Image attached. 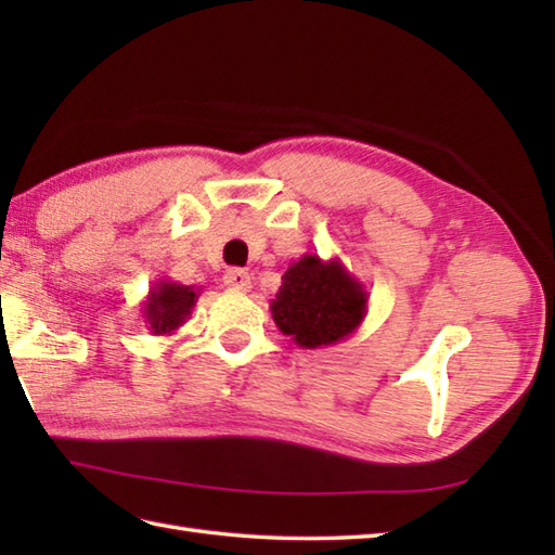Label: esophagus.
Here are the masks:
<instances>
[{
	"mask_svg": "<svg viewBox=\"0 0 555 555\" xmlns=\"http://www.w3.org/2000/svg\"><path fill=\"white\" fill-rule=\"evenodd\" d=\"M223 284L235 291H250L253 288V276L247 274L245 269H229L223 274Z\"/></svg>",
	"mask_w": 555,
	"mask_h": 555,
	"instance_id": "esophagus-1",
	"label": "esophagus"
}]
</instances>
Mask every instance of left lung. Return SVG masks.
<instances>
[{
    "label": "left lung",
    "instance_id": "left-lung-1",
    "mask_svg": "<svg viewBox=\"0 0 555 555\" xmlns=\"http://www.w3.org/2000/svg\"><path fill=\"white\" fill-rule=\"evenodd\" d=\"M367 302L370 293L338 257L324 262L317 253H305L281 276L269 310L281 334L314 350L356 334L367 317Z\"/></svg>",
    "mask_w": 555,
    "mask_h": 555
}]
</instances>
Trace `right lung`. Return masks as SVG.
Returning <instances> with one entry per match:
<instances>
[{"mask_svg": "<svg viewBox=\"0 0 555 555\" xmlns=\"http://www.w3.org/2000/svg\"><path fill=\"white\" fill-rule=\"evenodd\" d=\"M199 288L176 284L169 279H159L152 284L147 298L143 300V320L147 332L155 336H171L191 317Z\"/></svg>", "mask_w": 555, "mask_h": 555, "instance_id": "obj_1", "label": "right lung"}]
</instances>
